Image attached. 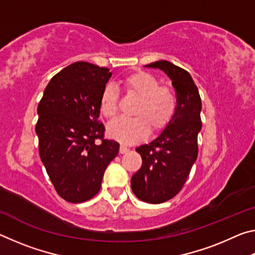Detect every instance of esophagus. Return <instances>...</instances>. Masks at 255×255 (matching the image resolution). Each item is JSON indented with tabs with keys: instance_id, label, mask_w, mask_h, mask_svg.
I'll return each mask as SVG.
<instances>
[{
	"instance_id": "1",
	"label": "esophagus",
	"mask_w": 255,
	"mask_h": 255,
	"mask_svg": "<svg viewBox=\"0 0 255 255\" xmlns=\"http://www.w3.org/2000/svg\"><path fill=\"white\" fill-rule=\"evenodd\" d=\"M119 152H120V154H126V153L129 152V148L127 147V146H125V145H120Z\"/></svg>"
}]
</instances>
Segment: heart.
<instances>
[{
	"mask_svg": "<svg viewBox=\"0 0 255 255\" xmlns=\"http://www.w3.org/2000/svg\"><path fill=\"white\" fill-rule=\"evenodd\" d=\"M125 91L139 99L132 119H118L108 127V132L123 144H135L153 132L163 130L176 111V96L170 86L159 85V81L147 72H135L122 81ZM119 93L114 86L107 85L101 92L99 107L103 117L114 119L117 116Z\"/></svg>",
	"mask_w": 255,
	"mask_h": 255,
	"instance_id": "1",
	"label": "heart"
}]
</instances>
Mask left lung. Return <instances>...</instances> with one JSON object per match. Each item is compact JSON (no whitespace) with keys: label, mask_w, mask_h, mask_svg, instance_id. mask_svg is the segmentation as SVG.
Here are the masks:
<instances>
[{"label":"left lung","mask_w":255,"mask_h":255,"mask_svg":"<svg viewBox=\"0 0 255 255\" xmlns=\"http://www.w3.org/2000/svg\"><path fill=\"white\" fill-rule=\"evenodd\" d=\"M170 77L176 94V111L170 124L148 144L136 148L143 164L131 178L138 199L162 204L178 195L198 156V133L201 129V99L191 75L167 60L150 63Z\"/></svg>","instance_id":"1"}]
</instances>
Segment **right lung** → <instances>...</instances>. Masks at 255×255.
Instances as JSON below:
<instances>
[{"label": "right lung", "instance_id": "obj_1", "mask_svg": "<svg viewBox=\"0 0 255 255\" xmlns=\"http://www.w3.org/2000/svg\"><path fill=\"white\" fill-rule=\"evenodd\" d=\"M111 74L106 67L73 63L50 80L38 105L41 162L58 195L73 204L97 195L119 153L117 141L103 138L106 129L99 122V100Z\"/></svg>", "mask_w": 255, "mask_h": 255}]
</instances>
